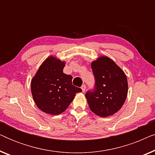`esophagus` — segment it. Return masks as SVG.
Masks as SVG:
<instances>
[{
	"label": "esophagus",
	"mask_w": 155,
	"mask_h": 155,
	"mask_svg": "<svg viewBox=\"0 0 155 155\" xmlns=\"http://www.w3.org/2000/svg\"><path fill=\"white\" fill-rule=\"evenodd\" d=\"M81 89H82V92H84V91H85V90H86V85H85V84H82V87H81Z\"/></svg>",
	"instance_id": "1"
}]
</instances>
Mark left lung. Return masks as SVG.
Wrapping results in <instances>:
<instances>
[{
  "mask_svg": "<svg viewBox=\"0 0 155 155\" xmlns=\"http://www.w3.org/2000/svg\"><path fill=\"white\" fill-rule=\"evenodd\" d=\"M91 67L95 84L94 90L85 94L89 107L100 117L113 115L123 107L128 94L126 74L107 56L92 61Z\"/></svg>",
  "mask_w": 155,
  "mask_h": 155,
  "instance_id": "obj_1",
  "label": "left lung"
}]
</instances>
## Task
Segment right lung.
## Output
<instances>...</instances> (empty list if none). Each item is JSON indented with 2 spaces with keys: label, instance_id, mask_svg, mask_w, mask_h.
<instances>
[{
  "label": "right lung",
  "instance_id": "1",
  "mask_svg": "<svg viewBox=\"0 0 155 155\" xmlns=\"http://www.w3.org/2000/svg\"><path fill=\"white\" fill-rule=\"evenodd\" d=\"M65 63L53 56L40 65L31 82L34 101L40 110L51 115L65 111L82 90L72 84L73 77L63 73Z\"/></svg>",
  "mask_w": 155,
  "mask_h": 155
}]
</instances>
